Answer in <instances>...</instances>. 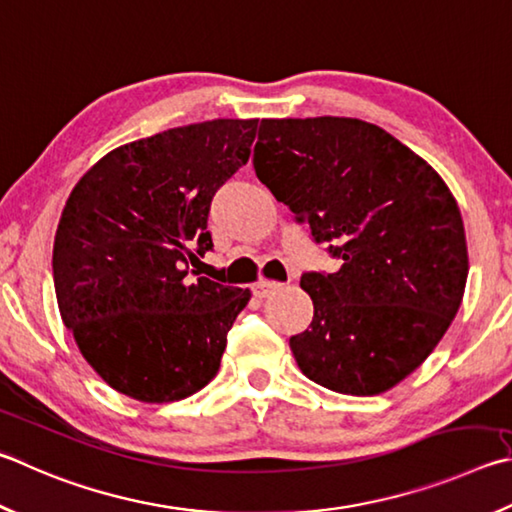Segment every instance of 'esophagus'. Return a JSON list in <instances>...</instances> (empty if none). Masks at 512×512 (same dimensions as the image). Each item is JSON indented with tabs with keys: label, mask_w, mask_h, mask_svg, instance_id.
Wrapping results in <instances>:
<instances>
[{
	"label": "esophagus",
	"mask_w": 512,
	"mask_h": 512,
	"mask_svg": "<svg viewBox=\"0 0 512 512\" xmlns=\"http://www.w3.org/2000/svg\"><path fill=\"white\" fill-rule=\"evenodd\" d=\"M277 288H282L280 282H271V280H259L255 282L253 286V295L259 297V300H264V297H268L271 293H275Z\"/></svg>",
	"instance_id": "obj_1"
}]
</instances>
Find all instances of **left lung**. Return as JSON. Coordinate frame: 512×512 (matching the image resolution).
I'll return each mask as SVG.
<instances>
[{
    "instance_id": "obj_1",
    "label": "left lung",
    "mask_w": 512,
    "mask_h": 512,
    "mask_svg": "<svg viewBox=\"0 0 512 512\" xmlns=\"http://www.w3.org/2000/svg\"><path fill=\"white\" fill-rule=\"evenodd\" d=\"M253 165L342 259L336 273L302 275L313 320L288 340L297 367L338 394L392 389L439 345L466 288V230L448 185L358 118L262 120Z\"/></svg>"
}]
</instances>
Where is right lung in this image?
Listing matches in <instances>:
<instances>
[{
	"label": "right lung",
	"mask_w": 512,
	"mask_h": 512,
	"mask_svg": "<svg viewBox=\"0 0 512 512\" xmlns=\"http://www.w3.org/2000/svg\"><path fill=\"white\" fill-rule=\"evenodd\" d=\"M257 120L217 118L116 147L76 183L53 244L60 315L82 356L143 403L217 376L248 288L197 277L215 192L248 163Z\"/></svg>",
	"instance_id": "add662e5"
}]
</instances>
